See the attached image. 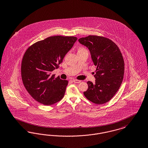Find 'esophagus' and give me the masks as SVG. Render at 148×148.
I'll return each mask as SVG.
<instances>
[{
  "label": "esophagus",
  "mask_w": 148,
  "mask_h": 148,
  "mask_svg": "<svg viewBox=\"0 0 148 148\" xmlns=\"http://www.w3.org/2000/svg\"><path fill=\"white\" fill-rule=\"evenodd\" d=\"M73 82L75 83H80L81 82V80H77V79H74V80H73Z\"/></svg>",
  "instance_id": "1"
}]
</instances>
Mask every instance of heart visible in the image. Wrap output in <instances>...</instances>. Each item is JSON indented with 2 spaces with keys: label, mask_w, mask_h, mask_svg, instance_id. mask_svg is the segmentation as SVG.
I'll use <instances>...</instances> for the list:
<instances>
[{
  "label": "heart",
  "mask_w": 148,
  "mask_h": 148,
  "mask_svg": "<svg viewBox=\"0 0 148 148\" xmlns=\"http://www.w3.org/2000/svg\"><path fill=\"white\" fill-rule=\"evenodd\" d=\"M82 51H87V49L83 47H81L78 48L77 52H82Z\"/></svg>",
  "instance_id": "b5f03b06"
}]
</instances>
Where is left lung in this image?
Instances as JSON below:
<instances>
[{
    "instance_id": "left-lung-1",
    "label": "left lung",
    "mask_w": 148,
    "mask_h": 148,
    "mask_svg": "<svg viewBox=\"0 0 148 148\" xmlns=\"http://www.w3.org/2000/svg\"><path fill=\"white\" fill-rule=\"evenodd\" d=\"M88 48L94 65L97 66L95 84L88 82V89L84 95L91 102L102 105L110 100L122 83L124 63L118 46L108 38L89 35L79 39Z\"/></svg>"
}]
</instances>
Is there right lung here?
<instances>
[{"label":"right lung","mask_w":148,"mask_h":148,"mask_svg":"<svg viewBox=\"0 0 148 148\" xmlns=\"http://www.w3.org/2000/svg\"><path fill=\"white\" fill-rule=\"evenodd\" d=\"M74 36H51L31 45L24 54L21 74L25 88L33 99L46 106L62 99L68 81L55 77L65 54L77 40Z\"/></svg>","instance_id":"obj_1"}]
</instances>
